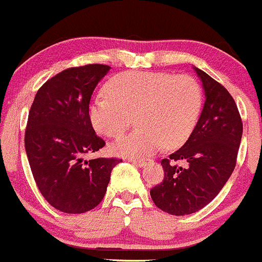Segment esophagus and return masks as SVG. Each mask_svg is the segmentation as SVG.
Masks as SVG:
<instances>
[{"label":"esophagus","mask_w":262,"mask_h":262,"mask_svg":"<svg viewBox=\"0 0 262 262\" xmlns=\"http://www.w3.org/2000/svg\"><path fill=\"white\" fill-rule=\"evenodd\" d=\"M127 161L132 162V164H135L136 166H140V167H142V166H145L146 164H147L145 160H136V159H131V157H128Z\"/></svg>","instance_id":"1"}]
</instances>
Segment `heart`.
Segmentation results:
<instances>
[{
	"label": "heart",
	"instance_id": "heart-1",
	"mask_svg": "<svg viewBox=\"0 0 262 262\" xmlns=\"http://www.w3.org/2000/svg\"><path fill=\"white\" fill-rule=\"evenodd\" d=\"M108 96L90 106V121L101 135L119 137L132 123L140 126L111 145L121 156L146 157L162 145L176 148L187 141L201 114L202 89L192 76L132 71L107 85Z\"/></svg>",
	"mask_w": 262,
	"mask_h": 262
}]
</instances>
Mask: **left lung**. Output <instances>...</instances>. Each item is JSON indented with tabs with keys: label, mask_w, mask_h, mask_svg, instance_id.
<instances>
[{
	"label": "left lung",
	"mask_w": 262,
	"mask_h": 262,
	"mask_svg": "<svg viewBox=\"0 0 262 262\" xmlns=\"http://www.w3.org/2000/svg\"><path fill=\"white\" fill-rule=\"evenodd\" d=\"M205 90L204 108L181 148L161 161L164 180L151 188L159 209L176 216L201 210L217 196L236 166L243 121L235 100L206 72L196 69ZM182 161L184 165H177Z\"/></svg>",
	"instance_id": "left-lung-1"
}]
</instances>
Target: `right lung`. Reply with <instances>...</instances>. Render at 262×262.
<instances>
[{"instance_id": "1", "label": "right lung", "mask_w": 262, "mask_h": 262, "mask_svg": "<svg viewBox=\"0 0 262 262\" xmlns=\"http://www.w3.org/2000/svg\"><path fill=\"white\" fill-rule=\"evenodd\" d=\"M111 67L92 63L63 70L38 89L29 112L25 148L36 185L46 201L66 213L96 207L111 171L122 160H85L105 146L90 121V100Z\"/></svg>"}]
</instances>
